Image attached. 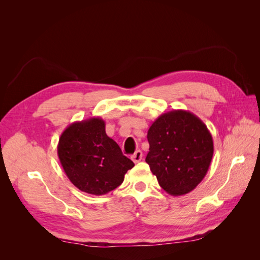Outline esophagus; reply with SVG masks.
<instances>
[{
    "label": "esophagus",
    "mask_w": 260,
    "mask_h": 260,
    "mask_svg": "<svg viewBox=\"0 0 260 260\" xmlns=\"http://www.w3.org/2000/svg\"><path fill=\"white\" fill-rule=\"evenodd\" d=\"M142 157H143L142 152H141L140 149H138V151L131 156V159H132L133 161H135V162H139L141 159H142Z\"/></svg>",
    "instance_id": "obj_1"
}]
</instances>
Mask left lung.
Returning a JSON list of instances; mask_svg holds the SVG:
<instances>
[{
  "label": "left lung",
  "instance_id": "1",
  "mask_svg": "<svg viewBox=\"0 0 260 260\" xmlns=\"http://www.w3.org/2000/svg\"><path fill=\"white\" fill-rule=\"evenodd\" d=\"M147 140L145 161L168 194H187L202 182L214 155V142L198 116L181 109L165 113L149 127Z\"/></svg>",
  "mask_w": 260,
  "mask_h": 260
}]
</instances>
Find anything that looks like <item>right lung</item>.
<instances>
[{
  "mask_svg": "<svg viewBox=\"0 0 260 260\" xmlns=\"http://www.w3.org/2000/svg\"><path fill=\"white\" fill-rule=\"evenodd\" d=\"M57 154L70 182L98 196L119 186L135 166L106 135L105 121L99 117L69 124L59 138Z\"/></svg>",
  "mask_w": 260,
  "mask_h": 260,
  "instance_id": "obj_1",
  "label": "right lung"
}]
</instances>
